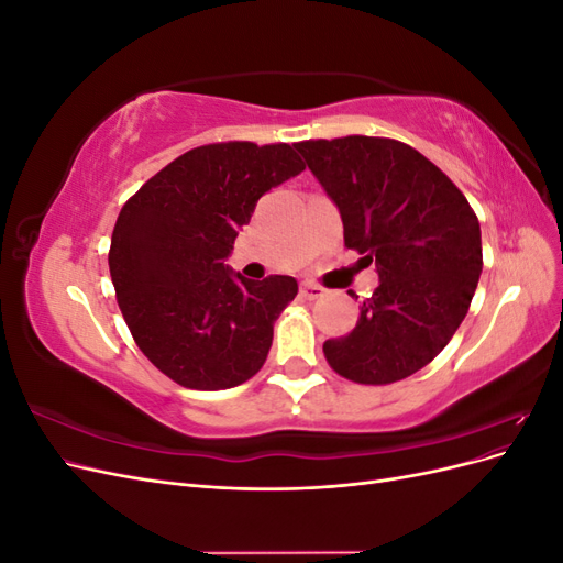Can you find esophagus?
Here are the masks:
<instances>
[{
	"mask_svg": "<svg viewBox=\"0 0 563 563\" xmlns=\"http://www.w3.org/2000/svg\"><path fill=\"white\" fill-rule=\"evenodd\" d=\"M300 296H302L305 300H317V298L323 296V288L317 286V284H302V286H300Z\"/></svg>",
	"mask_w": 563,
	"mask_h": 563,
	"instance_id": "obj_1",
	"label": "esophagus"
}]
</instances>
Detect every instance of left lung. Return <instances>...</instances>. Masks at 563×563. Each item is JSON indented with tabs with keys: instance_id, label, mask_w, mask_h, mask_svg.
<instances>
[{
	"instance_id": "left-lung-1",
	"label": "left lung",
	"mask_w": 563,
	"mask_h": 563,
	"mask_svg": "<svg viewBox=\"0 0 563 563\" xmlns=\"http://www.w3.org/2000/svg\"><path fill=\"white\" fill-rule=\"evenodd\" d=\"M308 162L343 218L345 246L376 261L380 284L356 327L323 343L329 366L352 383L413 376L449 345L482 275V230L455 183L395 139L302 141Z\"/></svg>"
}]
</instances>
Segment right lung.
Instances as JSON below:
<instances>
[{"label":"right lung","instance_id":"obj_1","mask_svg":"<svg viewBox=\"0 0 563 563\" xmlns=\"http://www.w3.org/2000/svg\"><path fill=\"white\" fill-rule=\"evenodd\" d=\"M302 168L288 143L201 145L119 211L108 253L117 302L135 345L166 378L211 391L263 368L298 282L230 275L225 258L255 201Z\"/></svg>","mask_w":563,"mask_h":563}]
</instances>
